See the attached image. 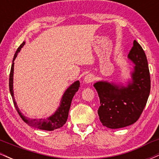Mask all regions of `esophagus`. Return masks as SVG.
I'll use <instances>...</instances> for the list:
<instances>
[{
	"mask_svg": "<svg viewBox=\"0 0 159 159\" xmlns=\"http://www.w3.org/2000/svg\"><path fill=\"white\" fill-rule=\"evenodd\" d=\"M94 81V76L91 74H88L84 78V82L85 84H90Z\"/></svg>",
	"mask_w": 159,
	"mask_h": 159,
	"instance_id": "esophagus-1",
	"label": "esophagus"
}]
</instances>
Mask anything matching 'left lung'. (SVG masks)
<instances>
[{
	"label": "left lung",
	"instance_id": "1",
	"mask_svg": "<svg viewBox=\"0 0 159 159\" xmlns=\"http://www.w3.org/2000/svg\"><path fill=\"white\" fill-rule=\"evenodd\" d=\"M128 58L134 63L132 81L126 86L113 82L94 84L100 100L98 109L104 126L120 129L134 123L139 119L150 93V75L147 57L139 43L134 40Z\"/></svg>",
	"mask_w": 159,
	"mask_h": 159
}]
</instances>
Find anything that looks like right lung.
Wrapping results in <instances>:
<instances>
[{"mask_svg":"<svg viewBox=\"0 0 159 159\" xmlns=\"http://www.w3.org/2000/svg\"><path fill=\"white\" fill-rule=\"evenodd\" d=\"M25 42H23V43H21V45L18 48L17 51L15 53V55H14L13 60H12V64L11 66V70H10V83H9V86H10V94L12 96V101H13L14 105L16 111L19 113V116H21V118L24 120V122H25L27 125H29L30 126L37 128L39 129H42V130H45V131H53L54 129H60V128L63 126L64 124L66 123L67 118H68L69 115V111L70 108L71 103H72V100L73 96L75 94V93L77 92L79 89L80 87V82L79 81H76L74 82L72 85H70V87L65 91L64 94H63V97L61 98V105L60 107H58L57 110L55 111L54 114H52V116H50L49 117H47L46 119H28V118L25 116L21 114V111H19V107H18L17 104L16 102L15 98H14V93H13V71H14V61L16 58V57L18 55V53H19L22 47L25 45Z\"/></svg>","mask_w":159,"mask_h":159,"instance_id":"1","label":"right lung"}]
</instances>
